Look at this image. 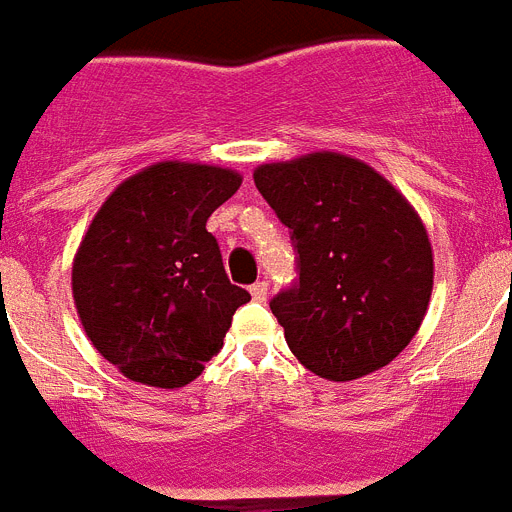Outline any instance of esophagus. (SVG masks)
Instances as JSON below:
<instances>
[{"instance_id":"esophagus-1","label":"esophagus","mask_w":512,"mask_h":512,"mask_svg":"<svg viewBox=\"0 0 512 512\" xmlns=\"http://www.w3.org/2000/svg\"><path fill=\"white\" fill-rule=\"evenodd\" d=\"M249 294H252L255 302H265V299H268V281H257L255 286L249 289Z\"/></svg>"}]
</instances>
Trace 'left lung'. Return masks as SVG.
Returning <instances> with one entry per match:
<instances>
[{"label": "left lung", "mask_w": 512, "mask_h": 512, "mask_svg": "<svg viewBox=\"0 0 512 512\" xmlns=\"http://www.w3.org/2000/svg\"><path fill=\"white\" fill-rule=\"evenodd\" d=\"M255 184L296 252V281L270 299L291 354L325 380L385 367L416 336L432 296V244L409 200L341 153L265 163Z\"/></svg>", "instance_id": "1"}]
</instances>
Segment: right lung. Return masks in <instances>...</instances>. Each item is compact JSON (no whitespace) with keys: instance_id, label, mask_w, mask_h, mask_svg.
<instances>
[{"instance_id":"right-lung-1","label":"right lung","mask_w":512,"mask_h":512,"mask_svg":"<svg viewBox=\"0 0 512 512\" xmlns=\"http://www.w3.org/2000/svg\"><path fill=\"white\" fill-rule=\"evenodd\" d=\"M242 176L161 161L106 197L72 263V296L103 359L153 388H182L221 351L249 294L229 281L210 213Z\"/></svg>"}]
</instances>
